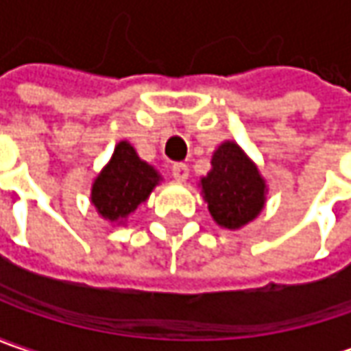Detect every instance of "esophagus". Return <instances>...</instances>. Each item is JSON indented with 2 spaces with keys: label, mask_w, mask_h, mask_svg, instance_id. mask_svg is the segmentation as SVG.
I'll return each mask as SVG.
<instances>
[{
  "label": "esophagus",
  "mask_w": 351,
  "mask_h": 351,
  "mask_svg": "<svg viewBox=\"0 0 351 351\" xmlns=\"http://www.w3.org/2000/svg\"><path fill=\"white\" fill-rule=\"evenodd\" d=\"M171 173H173V176H175L176 180L184 182V180L189 178V167H186L184 162H173V167H171Z\"/></svg>",
  "instance_id": "obj_1"
}]
</instances>
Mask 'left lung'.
Here are the masks:
<instances>
[{
	"label": "left lung",
	"mask_w": 351,
	"mask_h": 351,
	"mask_svg": "<svg viewBox=\"0 0 351 351\" xmlns=\"http://www.w3.org/2000/svg\"><path fill=\"white\" fill-rule=\"evenodd\" d=\"M200 186L214 221L228 230L243 228L265 206V180L234 141H223L214 151L212 169L200 178Z\"/></svg>",
	"instance_id": "obj_1"
}]
</instances>
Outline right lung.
I'll list each match as a JSON object with an SVG mask.
<instances>
[{"label": "right lung", "instance_id": "1", "mask_svg": "<svg viewBox=\"0 0 351 351\" xmlns=\"http://www.w3.org/2000/svg\"><path fill=\"white\" fill-rule=\"evenodd\" d=\"M159 180V173L139 159L130 141H119L92 184V204L101 218L121 223L145 202Z\"/></svg>", "mask_w": 351, "mask_h": 351}]
</instances>
